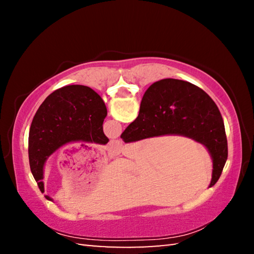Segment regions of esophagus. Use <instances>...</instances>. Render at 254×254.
Returning <instances> with one entry per match:
<instances>
[{
  "label": "esophagus",
  "mask_w": 254,
  "mask_h": 254,
  "mask_svg": "<svg viewBox=\"0 0 254 254\" xmlns=\"http://www.w3.org/2000/svg\"><path fill=\"white\" fill-rule=\"evenodd\" d=\"M122 149V142L120 140H112L107 145V151L110 153H119L120 150Z\"/></svg>",
  "instance_id": "1"
}]
</instances>
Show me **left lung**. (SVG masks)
I'll use <instances>...</instances> for the list:
<instances>
[{
	"instance_id": "8db88e82",
	"label": "left lung",
	"mask_w": 254,
	"mask_h": 254,
	"mask_svg": "<svg viewBox=\"0 0 254 254\" xmlns=\"http://www.w3.org/2000/svg\"><path fill=\"white\" fill-rule=\"evenodd\" d=\"M106 115L102 97L87 86H65L46 98L29 132L30 169L41 192L45 162L56 150L70 142H109L103 132ZM46 198L51 200L49 196Z\"/></svg>"
}]
</instances>
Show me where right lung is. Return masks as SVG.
I'll return each instance as SVG.
<instances>
[{"instance_id":"obj_1","label":"right lung","mask_w":254,"mask_h":254,"mask_svg":"<svg viewBox=\"0 0 254 254\" xmlns=\"http://www.w3.org/2000/svg\"><path fill=\"white\" fill-rule=\"evenodd\" d=\"M167 134L204 144L213 159L209 187L220 178L227 159V140L220 110L203 89L188 81L166 78L144 93L137 118L121 134L126 143Z\"/></svg>"}]
</instances>
